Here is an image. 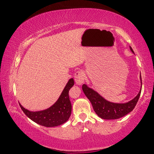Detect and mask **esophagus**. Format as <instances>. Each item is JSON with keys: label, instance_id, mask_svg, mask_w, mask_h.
Returning <instances> with one entry per match:
<instances>
[{"label": "esophagus", "instance_id": "34e87169", "mask_svg": "<svg viewBox=\"0 0 154 154\" xmlns=\"http://www.w3.org/2000/svg\"><path fill=\"white\" fill-rule=\"evenodd\" d=\"M85 79V75L84 72L82 70L78 71L75 74V81L76 84L77 85H82V83L84 82V80Z\"/></svg>", "mask_w": 154, "mask_h": 154}]
</instances>
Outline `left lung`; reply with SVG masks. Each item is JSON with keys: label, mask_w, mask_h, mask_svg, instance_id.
Listing matches in <instances>:
<instances>
[{"label": "left lung", "mask_w": 154, "mask_h": 154, "mask_svg": "<svg viewBox=\"0 0 154 154\" xmlns=\"http://www.w3.org/2000/svg\"><path fill=\"white\" fill-rule=\"evenodd\" d=\"M130 49L132 53H134L131 47H130ZM140 78L142 85L141 76H140ZM82 90L85 95L92 103L95 113L100 118L104 119H119L131 112L136 106L141 92V89H140L136 97L128 103H114L105 100L98 92L88 88L85 84L82 85Z\"/></svg>", "instance_id": "obj_1"}]
</instances>
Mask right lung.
I'll return each instance as SVG.
<instances>
[{
  "label": "right lung",
  "mask_w": 154,
  "mask_h": 154,
  "mask_svg": "<svg viewBox=\"0 0 154 154\" xmlns=\"http://www.w3.org/2000/svg\"><path fill=\"white\" fill-rule=\"evenodd\" d=\"M73 85L74 80L71 78L68 82L58 100L45 110L30 111L23 107L19 103L20 107L26 116L36 124L45 127L60 126L65 123L71 116L72 105L70 101L69 92Z\"/></svg>",
  "instance_id": "add662e5"
}]
</instances>
